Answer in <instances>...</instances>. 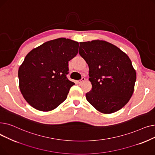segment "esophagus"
Wrapping results in <instances>:
<instances>
[{
  "mask_svg": "<svg viewBox=\"0 0 155 155\" xmlns=\"http://www.w3.org/2000/svg\"><path fill=\"white\" fill-rule=\"evenodd\" d=\"M85 80V78L84 77H82V78H81L80 80H79L78 81V82L79 84H82Z\"/></svg>",
  "mask_w": 155,
  "mask_h": 155,
  "instance_id": "1",
  "label": "esophagus"
}]
</instances>
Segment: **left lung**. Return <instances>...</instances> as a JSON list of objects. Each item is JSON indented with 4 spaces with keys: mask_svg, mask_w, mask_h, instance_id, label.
I'll use <instances>...</instances> for the list:
<instances>
[{
    "mask_svg": "<svg viewBox=\"0 0 155 155\" xmlns=\"http://www.w3.org/2000/svg\"><path fill=\"white\" fill-rule=\"evenodd\" d=\"M79 54L89 68L92 85L86 99L104 114L115 112L129 102L133 94L136 73L128 56L105 41L80 43Z\"/></svg>",
    "mask_w": 155,
    "mask_h": 155,
    "instance_id": "left-lung-1",
    "label": "left lung"
}]
</instances>
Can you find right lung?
I'll use <instances>...</instances> for the list:
<instances>
[{
  "mask_svg": "<svg viewBox=\"0 0 155 155\" xmlns=\"http://www.w3.org/2000/svg\"><path fill=\"white\" fill-rule=\"evenodd\" d=\"M79 44L60 38L31 50L18 71L19 88L24 98L35 109L50 111L67 99L71 87L68 61L77 54Z\"/></svg>",
  "mask_w": 155,
  "mask_h": 155,
  "instance_id": "obj_1",
  "label": "right lung"
}]
</instances>
